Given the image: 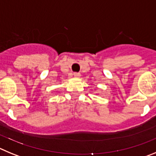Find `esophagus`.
Segmentation results:
<instances>
[{
  "label": "esophagus",
  "mask_w": 156,
  "mask_h": 156,
  "mask_svg": "<svg viewBox=\"0 0 156 156\" xmlns=\"http://www.w3.org/2000/svg\"><path fill=\"white\" fill-rule=\"evenodd\" d=\"M74 76L76 77V78H79L80 76V73H74Z\"/></svg>",
  "instance_id": "obj_1"
}]
</instances>
